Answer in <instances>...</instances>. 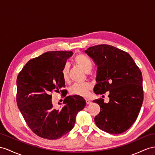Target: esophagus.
Segmentation results:
<instances>
[{"instance_id":"34e87169","label":"esophagus","mask_w":155,"mask_h":155,"mask_svg":"<svg viewBox=\"0 0 155 155\" xmlns=\"http://www.w3.org/2000/svg\"><path fill=\"white\" fill-rule=\"evenodd\" d=\"M86 104H87V105H90V104H92V101H91L89 100H87V99L86 100Z\"/></svg>"}]
</instances>
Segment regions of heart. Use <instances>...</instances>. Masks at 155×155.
<instances>
[{"mask_svg":"<svg viewBox=\"0 0 155 155\" xmlns=\"http://www.w3.org/2000/svg\"><path fill=\"white\" fill-rule=\"evenodd\" d=\"M74 61L76 64L86 71H88L92 67V62L90 59L85 55L79 54L74 58ZM69 66L65 65L61 71L62 78L64 82L69 81ZM92 89V84L88 82L83 83H76L73 85L70 89V93L74 96L87 97L88 96L90 90Z\"/></svg>","mask_w":155,"mask_h":155,"instance_id":"obj_1","label":"heart"}]
</instances>
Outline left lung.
Listing matches in <instances>:
<instances>
[{
  "mask_svg": "<svg viewBox=\"0 0 155 155\" xmlns=\"http://www.w3.org/2000/svg\"><path fill=\"white\" fill-rule=\"evenodd\" d=\"M85 52L97 66L95 94L109 92V103L93 101L101 108L94 121L109 134L124 132L136 120L143 101L141 71L129 54L113 46L96 45Z\"/></svg>",
  "mask_w": 155,
  "mask_h": 155,
  "instance_id": "left-lung-1",
  "label": "left lung"
}]
</instances>
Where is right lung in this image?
I'll use <instances>...</instances> for the list:
<instances>
[{"label": "right lung", "instance_id": "1", "mask_svg": "<svg viewBox=\"0 0 155 155\" xmlns=\"http://www.w3.org/2000/svg\"><path fill=\"white\" fill-rule=\"evenodd\" d=\"M73 51H50L31 59L17 77L16 101L21 113L33 132L46 140L61 137L73 129L77 113L84 108L81 96L66 97L64 106L55 109L51 94L67 92L61 71Z\"/></svg>", "mask_w": 155, "mask_h": 155}]
</instances>
